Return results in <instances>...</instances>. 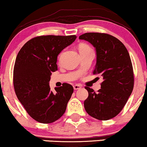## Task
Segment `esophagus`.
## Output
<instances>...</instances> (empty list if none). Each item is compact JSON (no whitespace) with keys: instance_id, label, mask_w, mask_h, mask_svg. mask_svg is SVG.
<instances>
[{"instance_id":"34e87169","label":"esophagus","mask_w":147,"mask_h":147,"mask_svg":"<svg viewBox=\"0 0 147 147\" xmlns=\"http://www.w3.org/2000/svg\"><path fill=\"white\" fill-rule=\"evenodd\" d=\"M73 87H74V90H80V89L81 88V85H75L73 86Z\"/></svg>"}]
</instances>
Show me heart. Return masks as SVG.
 I'll use <instances>...</instances> for the list:
<instances>
[{
    "mask_svg": "<svg viewBox=\"0 0 147 147\" xmlns=\"http://www.w3.org/2000/svg\"><path fill=\"white\" fill-rule=\"evenodd\" d=\"M79 49L80 53H83V52L92 51V49H91L90 46H89L87 44H85V43H82L80 45Z\"/></svg>",
    "mask_w": 147,
    "mask_h": 147,
    "instance_id": "b5f03b06",
    "label": "heart"
}]
</instances>
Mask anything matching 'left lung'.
<instances>
[{"instance_id":"left-lung-1","label":"left lung","mask_w":147,"mask_h":147,"mask_svg":"<svg viewBox=\"0 0 147 147\" xmlns=\"http://www.w3.org/2000/svg\"><path fill=\"white\" fill-rule=\"evenodd\" d=\"M79 38L96 48L97 57L93 74L103 78L97 92L85 87L89 94L84 101L85 109L98 120L111 119L121 111L132 92L134 77L129 54L125 45L112 35L88 32Z\"/></svg>"}]
</instances>
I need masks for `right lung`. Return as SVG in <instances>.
Returning a JSON list of instances; mask_svg holds the SVG:
<instances>
[{
	"label": "right lung",
	"mask_w": 147,
	"mask_h": 147,
	"mask_svg": "<svg viewBox=\"0 0 147 147\" xmlns=\"http://www.w3.org/2000/svg\"><path fill=\"white\" fill-rule=\"evenodd\" d=\"M76 35L34 37L20 50L13 68V85L18 100L36 121L51 123L64 115L74 89L68 83L55 87L49 83L51 72L57 70L59 53L75 41Z\"/></svg>",
	"instance_id": "obj_1"
}]
</instances>
